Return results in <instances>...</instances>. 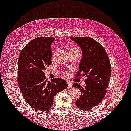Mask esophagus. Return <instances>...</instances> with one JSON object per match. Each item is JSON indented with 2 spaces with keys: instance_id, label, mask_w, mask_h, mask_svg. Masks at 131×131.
Here are the masks:
<instances>
[{
  "instance_id": "34e87169",
  "label": "esophagus",
  "mask_w": 131,
  "mask_h": 131,
  "mask_svg": "<svg viewBox=\"0 0 131 131\" xmlns=\"http://www.w3.org/2000/svg\"><path fill=\"white\" fill-rule=\"evenodd\" d=\"M72 87V83L70 82H68V88H71Z\"/></svg>"
}]
</instances>
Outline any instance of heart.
I'll list each match as a JSON object with an SVG mask.
<instances>
[{"instance_id":"b5f03b06","label":"heart","mask_w":131,"mask_h":131,"mask_svg":"<svg viewBox=\"0 0 131 131\" xmlns=\"http://www.w3.org/2000/svg\"><path fill=\"white\" fill-rule=\"evenodd\" d=\"M68 52L69 53L77 52L80 54V51H79V50L77 48L75 47H69L68 48Z\"/></svg>"}]
</instances>
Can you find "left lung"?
I'll list each match as a JSON object with an SVG mask.
<instances>
[{
  "label": "left lung",
  "instance_id": "obj_1",
  "mask_svg": "<svg viewBox=\"0 0 131 131\" xmlns=\"http://www.w3.org/2000/svg\"><path fill=\"white\" fill-rule=\"evenodd\" d=\"M70 38L80 47L82 52L77 77L81 72L84 73L83 76L87 77L85 80V88L77 83L73 84V87L78 88L82 93L75 105L79 109L88 111L97 106L106 93L111 74V64L103 46L93 38Z\"/></svg>",
  "mask_w": 131,
  "mask_h": 131
}]
</instances>
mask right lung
Masks as SVG:
<instances>
[{
  "label": "right lung",
  "instance_id": "right-lung-1",
  "mask_svg": "<svg viewBox=\"0 0 131 131\" xmlns=\"http://www.w3.org/2000/svg\"><path fill=\"white\" fill-rule=\"evenodd\" d=\"M52 37H39L30 41L21 50L18 60V82L29 106L46 111L52 106L55 95L67 88L62 78L47 81L44 71L52 63Z\"/></svg>",
  "mask_w": 131,
  "mask_h": 131
}]
</instances>
